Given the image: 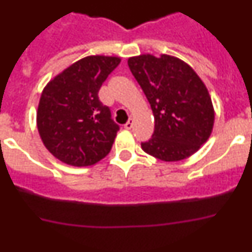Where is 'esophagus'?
Returning a JSON list of instances; mask_svg holds the SVG:
<instances>
[{
  "label": "esophagus",
  "mask_w": 252,
  "mask_h": 252,
  "mask_svg": "<svg viewBox=\"0 0 252 252\" xmlns=\"http://www.w3.org/2000/svg\"><path fill=\"white\" fill-rule=\"evenodd\" d=\"M132 126H133V120L132 119H128V121L124 125V127L126 128V130H131V128H132Z\"/></svg>",
  "instance_id": "esophagus-1"
}]
</instances>
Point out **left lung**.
<instances>
[{"label":"left lung","mask_w":252,"mask_h":252,"mask_svg":"<svg viewBox=\"0 0 252 252\" xmlns=\"http://www.w3.org/2000/svg\"><path fill=\"white\" fill-rule=\"evenodd\" d=\"M131 73L145 93L154 115V133L142 150L162 161H179L209 139L215 108L206 84L193 68L173 55L131 57Z\"/></svg>","instance_id":"1"}]
</instances>
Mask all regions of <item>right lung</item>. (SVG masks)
<instances>
[{
	"label": "right lung",
	"instance_id": "1",
	"mask_svg": "<svg viewBox=\"0 0 252 252\" xmlns=\"http://www.w3.org/2000/svg\"><path fill=\"white\" fill-rule=\"evenodd\" d=\"M121 62L90 55L55 75L40 95L36 126L53 157L73 166H90L111 151L119 125L101 103L98 91Z\"/></svg>",
	"mask_w": 252,
	"mask_h": 252
}]
</instances>
